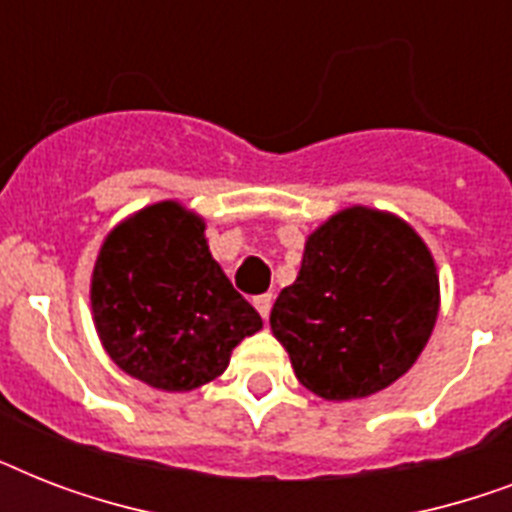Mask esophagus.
I'll use <instances>...</instances> for the list:
<instances>
[{
    "mask_svg": "<svg viewBox=\"0 0 512 512\" xmlns=\"http://www.w3.org/2000/svg\"><path fill=\"white\" fill-rule=\"evenodd\" d=\"M255 308H257V313L263 316V319H268V316H271V308H273V295L255 297Z\"/></svg>",
    "mask_w": 512,
    "mask_h": 512,
    "instance_id": "1",
    "label": "esophagus"
}]
</instances>
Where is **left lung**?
<instances>
[{
    "mask_svg": "<svg viewBox=\"0 0 512 512\" xmlns=\"http://www.w3.org/2000/svg\"><path fill=\"white\" fill-rule=\"evenodd\" d=\"M438 316L425 241L377 209L350 207L308 236L271 329L297 380L327 401L372 396L412 369Z\"/></svg>",
    "mask_w": 512,
    "mask_h": 512,
    "instance_id": "8db88e82",
    "label": "left lung"
}]
</instances>
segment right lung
I'll return each mask as SVG.
<instances>
[{
	"instance_id": "add662e5",
	"label": "right lung",
	"mask_w": 512,
	"mask_h": 512,
	"mask_svg": "<svg viewBox=\"0 0 512 512\" xmlns=\"http://www.w3.org/2000/svg\"><path fill=\"white\" fill-rule=\"evenodd\" d=\"M92 316L114 364L159 390L215 380L263 327L212 260L204 220L159 201L108 233L92 271Z\"/></svg>"
}]
</instances>
